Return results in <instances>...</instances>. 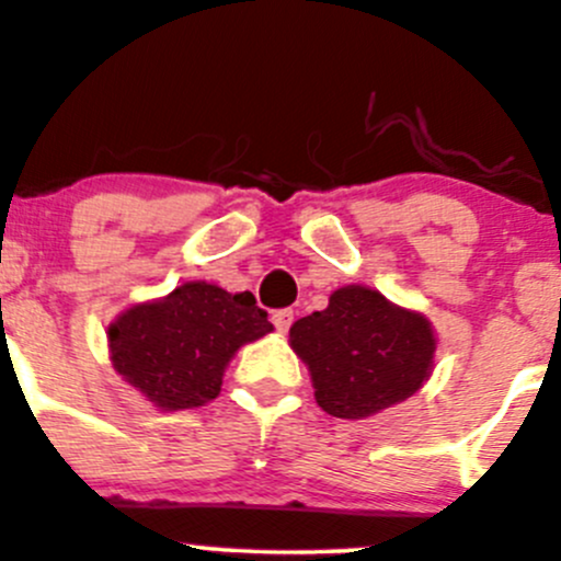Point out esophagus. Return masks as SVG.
Wrapping results in <instances>:
<instances>
[{"label":"esophagus","instance_id":"esophagus-1","mask_svg":"<svg viewBox=\"0 0 561 561\" xmlns=\"http://www.w3.org/2000/svg\"><path fill=\"white\" fill-rule=\"evenodd\" d=\"M272 321H274L276 332H287L289 324H293V311H289V308H282V311H274Z\"/></svg>","mask_w":561,"mask_h":561}]
</instances>
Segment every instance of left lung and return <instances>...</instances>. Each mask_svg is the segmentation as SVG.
<instances>
[{
    "mask_svg": "<svg viewBox=\"0 0 561 561\" xmlns=\"http://www.w3.org/2000/svg\"><path fill=\"white\" fill-rule=\"evenodd\" d=\"M289 345L311 371L313 396L337 420H364L405 401L433 371L435 332L377 289H334L330 306L289 327Z\"/></svg>",
    "mask_w": 561,
    "mask_h": 561,
    "instance_id": "obj_1",
    "label": "left lung"
}]
</instances>
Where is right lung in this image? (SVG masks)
<instances>
[{
  "instance_id": "add662e5",
  "label": "right lung",
  "mask_w": 561,
  "mask_h": 561,
  "mask_svg": "<svg viewBox=\"0 0 561 561\" xmlns=\"http://www.w3.org/2000/svg\"><path fill=\"white\" fill-rule=\"evenodd\" d=\"M272 330L253 293L231 295L208 282H186L165 298L121 313L107 327V345L128 385L158 409L182 411L214 401L231 356Z\"/></svg>"
}]
</instances>
